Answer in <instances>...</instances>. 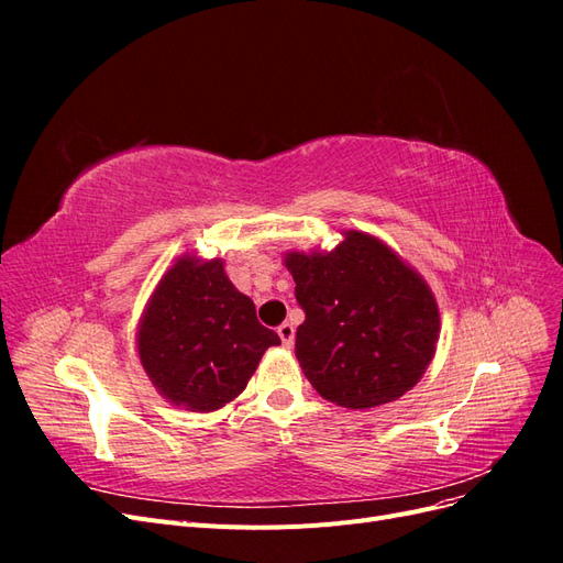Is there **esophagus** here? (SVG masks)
<instances>
[{"label": "esophagus", "instance_id": "1", "mask_svg": "<svg viewBox=\"0 0 563 563\" xmlns=\"http://www.w3.org/2000/svg\"><path fill=\"white\" fill-rule=\"evenodd\" d=\"M277 333H279L282 343H284L286 347H291V345H294V338H296V329H294V323H288V321L279 323V327H277Z\"/></svg>", "mask_w": 563, "mask_h": 563}]
</instances>
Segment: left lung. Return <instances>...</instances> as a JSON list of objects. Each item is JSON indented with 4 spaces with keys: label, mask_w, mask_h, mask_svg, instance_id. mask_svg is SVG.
Masks as SVG:
<instances>
[{
    "label": "left lung",
    "mask_w": 563,
    "mask_h": 563,
    "mask_svg": "<svg viewBox=\"0 0 563 563\" xmlns=\"http://www.w3.org/2000/svg\"><path fill=\"white\" fill-rule=\"evenodd\" d=\"M305 321L296 356L323 399L373 408L406 395L430 366L439 310L430 286L366 232L331 253H288Z\"/></svg>",
    "instance_id": "1"
}]
</instances>
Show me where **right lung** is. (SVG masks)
I'll return each instance as SVG.
<instances>
[{"mask_svg":"<svg viewBox=\"0 0 563 563\" xmlns=\"http://www.w3.org/2000/svg\"><path fill=\"white\" fill-rule=\"evenodd\" d=\"M275 331L228 279L223 261L185 255L162 277L139 329V354L159 395L209 413L244 391Z\"/></svg>","mask_w":563,"mask_h":563,"instance_id":"add662e5","label":"right lung"}]
</instances>
